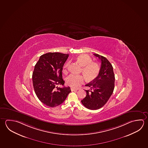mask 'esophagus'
Instances as JSON below:
<instances>
[{
	"instance_id": "obj_1",
	"label": "esophagus",
	"mask_w": 148,
	"mask_h": 148,
	"mask_svg": "<svg viewBox=\"0 0 148 148\" xmlns=\"http://www.w3.org/2000/svg\"><path fill=\"white\" fill-rule=\"evenodd\" d=\"M71 91H77L78 89H75L73 88H71Z\"/></svg>"
}]
</instances>
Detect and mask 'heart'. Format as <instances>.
<instances>
[{"mask_svg": "<svg viewBox=\"0 0 148 148\" xmlns=\"http://www.w3.org/2000/svg\"><path fill=\"white\" fill-rule=\"evenodd\" d=\"M77 60L82 66L81 71L86 81L93 80L97 78L100 70V67L98 64L95 62H92L91 58L85 54L79 55L77 57ZM69 64L70 62H68L64 64V72L67 69ZM84 76L75 74H70L66 79L67 84L74 88H78L81 84L84 83Z\"/></svg>", "mask_w": 148, "mask_h": 148, "instance_id": "obj_1", "label": "heart"}]
</instances>
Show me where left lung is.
I'll return each mask as SVG.
<instances>
[{"label": "left lung", "instance_id": "left-lung-1", "mask_svg": "<svg viewBox=\"0 0 148 148\" xmlns=\"http://www.w3.org/2000/svg\"><path fill=\"white\" fill-rule=\"evenodd\" d=\"M93 55L101 59V68L97 78L86 85L90 90H85L86 97L81 100V103L89 110H96L102 108L113 93L115 75L113 66L108 59L99 54Z\"/></svg>", "mask_w": 148, "mask_h": 148}]
</instances>
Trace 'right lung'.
<instances>
[{
    "label": "right lung",
    "mask_w": 148,
    "mask_h": 148,
    "mask_svg": "<svg viewBox=\"0 0 148 148\" xmlns=\"http://www.w3.org/2000/svg\"><path fill=\"white\" fill-rule=\"evenodd\" d=\"M69 54L48 53L42 55L36 64L32 74L33 88L38 99L51 108L60 105L71 92L70 87L64 86L62 71Z\"/></svg>",
    "instance_id": "1"
}]
</instances>
